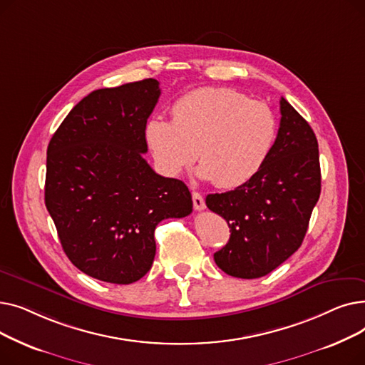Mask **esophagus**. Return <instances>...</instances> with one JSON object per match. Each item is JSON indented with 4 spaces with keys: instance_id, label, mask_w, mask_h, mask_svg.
<instances>
[{
    "instance_id": "esophagus-1",
    "label": "esophagus",
    "mask_w": 365,
    "mask_h": 365,
    "mask_svg": "<svg viewBox=\"0 0 365 365\" xmlns=\"http://www.w3.org/2000/svg\"><path fill=\"white\" fill-rule=\"evenodd\" d=\"M192 201H194V208L201 212V210L205 208V201L204 197L200 192H192Z\"/></svg>"
}]
</instances>
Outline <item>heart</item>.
Segmentation results:
<instances>
[{"instance_id":"1","label":"heart","mask_w":365,"mask_h":365,"mask_svg":"<svg viewBox=\"0 0 365 365\" xmlns=\"http://www.w3.org/2000/svg\"><path fill=\"white\" fill-rule=\"evenodd\" d=\"M171 117L153 115L145 124V140L160 171L179 176L198 155V176L222 189L252 180L277 139L272 109L226 87L187 91L171 105Z\"/></svg>"}]
</instances>
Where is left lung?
I'll return each instance as SVG.
<instances>
[{"instance_id":"8db88e82","label":"left lung","mask_w":365,"mask_h":365,"mask_svg":"<svg viewBox=\"0 0 365 365\" xmlns=\"http://www.w3.org/2000/svg\"><path fill=\"white\" fill-rule=\"evenodd\" d=\"M279 110L274 148L257 175L205 198L231 227L227 244L215 253L216 264L231 277H264L297 252L321 194L315 133L284 98Z\"/></svg>"}]
</instances>
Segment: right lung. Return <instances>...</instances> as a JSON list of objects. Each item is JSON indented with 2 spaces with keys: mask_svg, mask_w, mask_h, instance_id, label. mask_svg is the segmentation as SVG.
I'll list each match as a JSON object with an SVG mask.
<instances>
[{
  "mask_svg": "<svg viewBox=\"0 0 365 365\" xmlns=\"http://www.w3.org/2000/svg\"><path fill=\"white\" fill-rule=\"evenodd\" d=\"M160 94L153 78L94 90L48 143L46 207L69 260L96 279H140L155 257L157 225L192 213L187 186L143 158Z\"/></svg>",
  "mask_w": 365,
  "mask_h": 365,
  "instance_id": "obj_1",
  "label": "right lung"
}]
</instances>
